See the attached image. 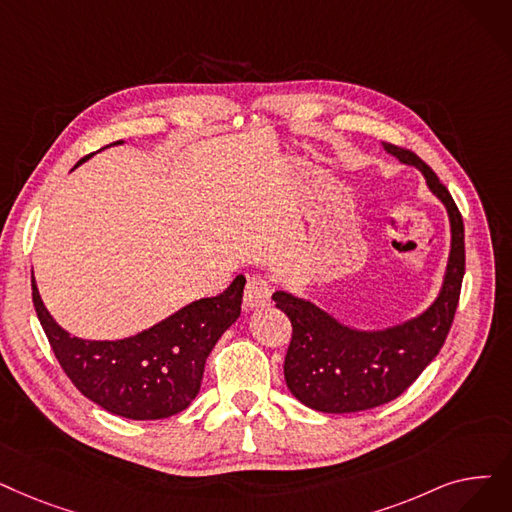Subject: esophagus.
<instances>
[{
	"mask_svg": "<svg viewBox=\"0 0 512 512\" xmlns=\"http://www.w3.org/2000/svg\"><path fill=\"white\" fill-rule=\"evenodd\" d=\"M272 299V284L268 278L263 276H253L247 282V288H244V307L247 309H257L268 305Z\"/></svg>",
	"mask_w": 512,
	"mask_h": 512,
	"instance_id": "34e87169",
	"label": "esophagus"
}]
</instances>
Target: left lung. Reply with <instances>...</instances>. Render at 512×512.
<instances>
[{
  "instance_id": "1",
  "label": "left lung",
  "mask_w": 512,
  "mask_h": 512,
  "mask_svg": "<svg viewBox=\"0 0 512 512\" xmlns=\"http://www.w3.org/2000/svg\"><path fill=\"white\" fill-rule=\"evenodd\" d=\"M399 163L416 167L450 219V257L433 303L399 324L362 330L339 322L309 299L274 293L276 307L293 324L284 358V381L311 410L328 414L362 412L402 395L446 341L464 276V226L448 188L414 152L383 142Z\"/></svg>"
}]
</instances>
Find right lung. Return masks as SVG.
Returning a JSON list of instances; mask_svg holds the SVG:
<instances>
[{"mask_svg":"<svg viewBox=\"0 0 512 512\" xmlns=\"http://www.w3.org/2000/svg\"><path fill=\"white\" fill-rule=\"evenodd\" d=\"M244 284V276H236L221 295L192 301L131 337L90 341L52 318L31 276L37 318L66 376L94 404L131 420H159L190 406L201 391L207 355L240 316Z\"/></svg>","mask_w":512,"mask_h":512,"instance_id":"obj_1","label":"right lung"}]
</instances>
